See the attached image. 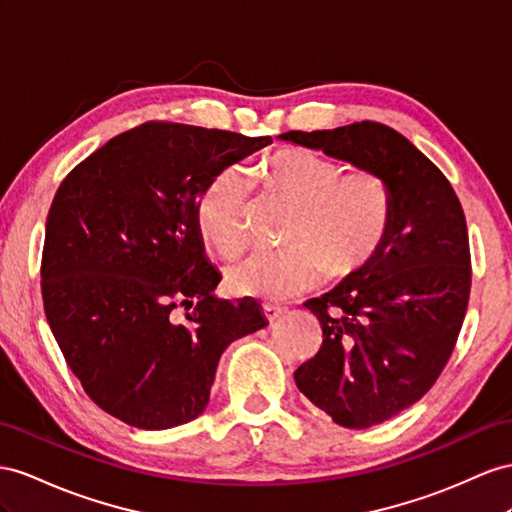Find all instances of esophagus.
<instances>
[{"label": "esophagus", "mask_w": 512, "mask_h": 512, "mask_svg": "<svg viewBox=\"0 0 512 512\" xmlns=\"http://www.w3.org/2000/svg\"><path fill=\"white\" fill-rule=\"evenodd\" d=\"M261 311H264V316H266V320H268V322H274L277 318H281V313H283L285 309H283V307H279V305L266 303L264 307H261Z\"/></svg>", "instance_id": "1"}]
</instances>
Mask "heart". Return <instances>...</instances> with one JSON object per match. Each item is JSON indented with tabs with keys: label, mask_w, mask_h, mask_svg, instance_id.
I'll list each match as a JSON object with an SVG mask.
<instances>
[{
	"label": "heart",
	"mask_w": 512,
	"mask_h": 512,
	"mask_svg": "<svg viewBox=\"0 0 512 512\" xmlns=\"http://www.w3.org/2000/svg\"><path fill=\"white\" fill-rule=\"evenodd\" d=\"M268 192L296 205L285 251H253L233 261L227 283L235 294L290 300L316 287L324 272L346 277L381 251L391 225V196L372 173L342 175L329 157L309 149H281L261 166ZM248 181L240 168H225L207 183L196 203V225L220 253L246 240Z\"/></svg>",
	"instance_id": "obj_1"
}]
</instances>
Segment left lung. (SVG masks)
Returning <instances> with one entry per match:
<instances>
[{
	"instance_id": "obj_1",
	"label": "left lung",
	"mask_w": 512,
	"mask_h": 512,
	"mask_svg": "<svg viewBox=\"0 0 512 512\" xmlns=\"http://www.w3.org/2000/svg\"><path fill=\"white\" fill-rule=\"evenodd\" d=\"M279 140L372 173L391 196L381 251L305 303L324 339L294 372L296 387L335 424L370 428L422 398L452 355L471 287L463 207L441 170L387 125L285 131Z\"/></svg>"
}]
</instances>
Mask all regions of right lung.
Returning a JSON list of instances; mask_svg holds the SVG:
<instances>
[{
  "mask_svg": "<svg viewBox=\"0 0 512 512\" xmlns=\"http://www.w3.org/2000/svg\"><path fill=\"white\" fill-rule=\"evenodd\" d=\"M270 142L144 123L60 183L45 227V316L90 400L121 422H192L222 352L268 324L253 298L214 294L222 277L205 255L196 203L220 170ZM177 306L191 309L186 319Z\"/></svg>",
  "mask_w": 512,
  "mask_h": 512,
  "instance_id": "add662e5",
  "label": "right lung"
}]
</instances>
